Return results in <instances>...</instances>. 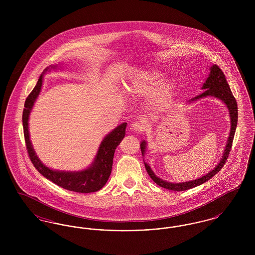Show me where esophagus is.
<instances>
[{
    "instance_id": "esophagus-1",
    "label": "esophagus",
    "mask_w": 255,
    "mask_h": 255,
    "mask_svg": "<svg viewBox=\"0 0 255 255\" xmlns=\"http://www.w3.org/2000/svg\"><path fill=\"white\" fill-rule=\"evenodd\" d=\"M131 129L134 131L135 133H140L145 129V126L142 122H134L131 124Z\"/></svg>"
}]
</instances>
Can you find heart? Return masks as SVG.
I'll use <instances>...</instances> for the list:
<instances>
[{
    "instance_id": "obj_1",
    "label": "heart",
    "mask_w": 255,
    "mask_h": 255,
    "mask_svg": "<svg viewBox=\"0 0 255 255\" xmlns=\"http://www.w3.org/2000/svg\"><path fill=\"white\" fill-rule=\"evenodd\" d=\"M164 76L155 71H145L136 74L131 80L127 90L132 97H147L152 95V104L155 109L163 110L169 106L176 94L175 83L163 84Z\"/></svg>"
}]
</instances>
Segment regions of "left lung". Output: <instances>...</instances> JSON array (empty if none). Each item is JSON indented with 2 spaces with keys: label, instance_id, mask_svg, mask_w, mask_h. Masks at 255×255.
<instances>
[{
  "label": "left lung",
  "instance_id": "8db88e82",
  "mask_svg": "<svg viewBox=\"0 0 255 255\" xmlns=\"http://www.w3.org/2000/svg\"><path fill=\"white\" fill-rule=\"evenodd\" d=\"M202 89H204L205 91L201 95L192 98L190 101H194L198 98L212 96V97H217L220 100H222L230 110L231 122V133H230V137H229L228 143H227L226 149H225V153H224L223 158L219 162L218 165L212 171H210L208 174H206L204 177L199 178V179L194 180L192 182H182V183H171V182H165V181L159 179L153 173V171L151 170L150 166L144 162L146 171H147L148 175L150 176V178L156 182L158 185L163 187V188H166L168 190L183 191V190L193 188V187H196L200 184H203L204 182H207L213 176H215L220 170L222 169V167L225 165V163L228 159V157L230 155V152H231V146H232V142H233V137H234V134H235L237 122H238V107H237L236 99H235V97H233V95L231 93V88H230V85L227 81L225 73H223V71L219 68L217 65H213L211 67L210 74L207 77V79H206V81ZM145 145V141H142L141 144H140L142 156L144 155Z\"/></svg>",
  "mask_w": 255,
  "mask_h": 255
}]
</instances>
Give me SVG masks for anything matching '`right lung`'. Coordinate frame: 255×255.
I'll return each mask as SVG.
<instances>
[{
	"label": "right lung",
	"instance_id": "add662e5",
	"mask_svg": "<svg viewBox=\"0 0 255 255\" xmlns=\"http://www.w3.org/2000/svg\"><path fill=\"white\" fill-rule=\"evenodd\" d=\"M49 68L45 70L48 71ZM43 82V75H40L36 86L32 92L26 97L23 111V127H24V141L27 150L28 157L37 171L47 178L50 182L57 184L67 190L78 193H91L101 189L108 181L112 166L113 158L117 147L120 145L123 137L125 136V129L127 123L124 122L118 126L113 132L105 136L99 146L98 152L94 163L88 169L80 172H64L54 171L45 166L32 148L28 134V116L32 109L34 101L41 91Z\"/></svg>",
	"mask_w": 255,
	"mask_h": 255
}]
</instances>
